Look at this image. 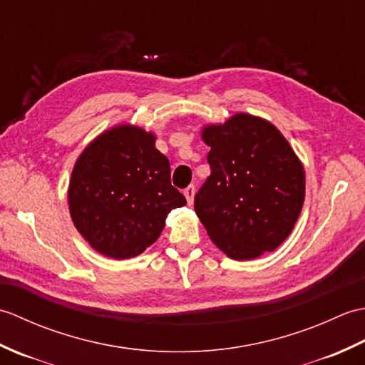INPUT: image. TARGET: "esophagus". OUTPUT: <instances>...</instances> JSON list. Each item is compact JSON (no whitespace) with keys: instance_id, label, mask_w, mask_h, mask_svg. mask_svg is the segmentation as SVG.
<instances>
[{"instance_id":"1","label":"esophagus","mask_w":365,"mask_h":365,"mask_svg":"<svg viewBox=\"0 0 365 365\" xmlns=\"http://www.w3.org/2000/svg\"><path fill=\"white\" fill-rule=\"evenodd\" d=\"M195 192H196V188H195V185H190L188 188H185V191H183V195H185V197H187V200H188V204H192V200H195Z\"/></svg>"}]
</instances>
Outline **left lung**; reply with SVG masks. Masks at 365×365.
Masks as SVG:
<instances>
[{"label":"left lung","mask_w":365,"mask_h":365,"mask_svg":"<svg viewBox=\"0 0 365 365\" xmlns=\"http://www.w3.org/2000/svg\"><path fill=\"white\" fill-rule=\"evenodd\" d=\"M212 174L196 192L195 210L208 237L235 260L271 252L290 235L304 204L306 175L273 123L238 113L207 125Z\"/></svg>","instance_id":"obj_1"}]
</instances>
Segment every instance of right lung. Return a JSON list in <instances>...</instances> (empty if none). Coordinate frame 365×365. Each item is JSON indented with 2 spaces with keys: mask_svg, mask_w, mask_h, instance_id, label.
I'll list each match as a JSON object with an SVG mask.
<instances>
[{
  "mask_svg": "<svg viewBox=\"0 0 365 365\" xmlns=\"http://www.w3.org/2000/svg\"><path fill=\"white\" fill-rule=\"evenodd\" d=\"M185 204L155 135L135 125L97 136L76 160L68 185L75 227L96 251L119 260L157 242L168 213Z\"/></svg>",
  "mask_w": 365,
  "mask_h": 365,
  "instance_id": "right-lung-1",
  "label": "right lung"
}]
</instances>
